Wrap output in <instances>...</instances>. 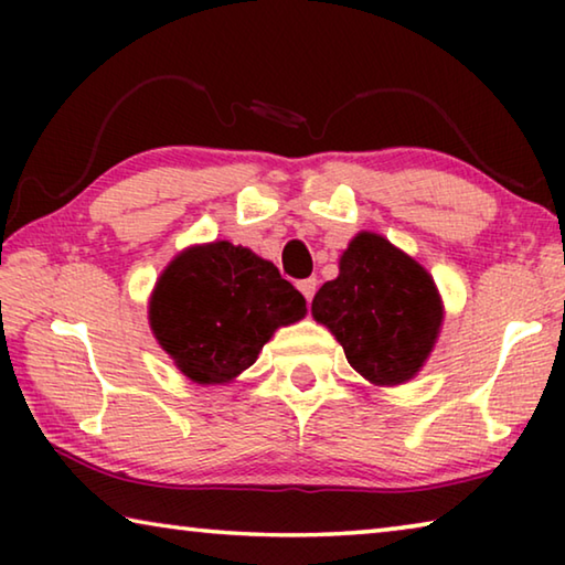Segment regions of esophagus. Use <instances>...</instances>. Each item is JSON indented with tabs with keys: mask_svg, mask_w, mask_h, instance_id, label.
Wrapping results in <instances>:
<instances>
[{
	"mask_svg": "<svg viewBox=\"0 0 565 565\" xmlns=\"http://www.w3.org/2000/svg\"><path fill=\"white\" fill-rule=\"evenodd\" d=\"M317 286H319V281L313 279V276H311V279H303V281L299 284V291L303 294V299L309 301V303H311V299H313V294H317Z\"/></svg>",
	"mask_w": 565,
	"mask_h": 565,
	"instance_id": "1",
	"label": "esophagus"
}]
</instances>
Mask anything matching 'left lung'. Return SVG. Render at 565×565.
Masks as SVG:
<instances>
[{"mask_svg":"<svg viewBox=\"0 0 565 565\" xmlns=\"http://www.w3.org/2000/svg\"><path fill=\"white\" fill-rule=\"evenodd\" d=\"M363 379L396 386L414 379L438 339L444 306L424 266L381 234L361 232L339 259V276L311 301Z\"/></svg>","mask_w":565,"mask_h":565,"instance_id":"left-lung-1","label":"left lung"}]
</instances>
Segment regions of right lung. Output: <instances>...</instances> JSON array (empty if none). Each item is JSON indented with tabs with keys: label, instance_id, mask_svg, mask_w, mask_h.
Instances as JSON below:
<instances>
[{
	"label": "right lung",
	"instance_id": "1",
	"mask_svg": "<svg viewBox=\"0 0 565 565\" xmlns=\"http://www.w3.org/2000/svg\"><path fill=\"white\" fill-rule=\"evenodd\" d=\"M306 299L271 262L228 242L191 246L159 276L151 331L194 384H228L279 327L303 319Z\"/></svg>",
	"mask_w": 565,
	"mask_h": 565
}]
</instances>
